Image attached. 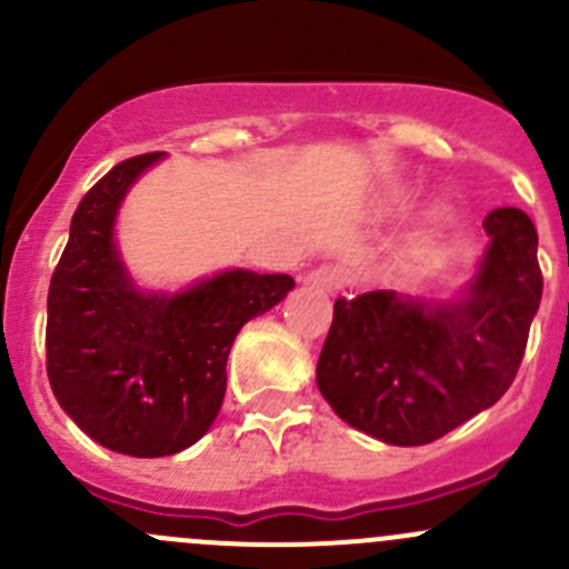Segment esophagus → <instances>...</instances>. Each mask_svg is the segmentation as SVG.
<instances>
[{
  "label": "esophagus",
  "mask_w": 569,
  "mask_h": 569,
  "mask_svg": "<svg viewBox=\"0 0 569 569\" xmlns=\"http://www.w3.org/2000/svg\"><path fill=\"white\" fill-rule=\"evenodd\" d=\"M306 280L311 286H317V289L338 291L349 283V272L343 267H338V263H321V267L308 272Z\"/></svg>",
  "instance_id": "1"
}]
</instances>
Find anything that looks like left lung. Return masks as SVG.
Instances as JSON below:
<instances>
[{
  "label": "left lung",
  "instance_id": "left-lung-1",
  "mask_svg": "<svg viewBox=\"0 0 569 569\" xmlns=\"http://www.w3.org/2000/svg\"><path fill=\"white\" fill-rule=\"evenodd\" d=\"M485 231L490 244L457 302L396 291L338 297L317 386L349 427L423 446L509 391L542 300L537 228L503 206L487 214Z\"/></svg>",
  "mask_w": 569,
  "mask_h": 569
}]
</instances>
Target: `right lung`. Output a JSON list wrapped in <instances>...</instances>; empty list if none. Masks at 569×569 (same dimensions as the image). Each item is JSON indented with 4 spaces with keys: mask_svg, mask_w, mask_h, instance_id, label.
Returning <instances> with one entry per match:
<instances>
[{
    "mask_svg": "<svg viewBox=\"0 0 569 569\" xmlns=\"http://www.w3.org/2000/svg\"><path fill=\"white\" fill-rule=\"evenodd\" d=\"M159 157L114 164L79 200L49 286L51 391L84 435L129 457L178 455L209 432L233 338L295 289L289 274L231 269L178 295H142L112 226L123 194Z\"/></svg>",
    "mask_w": 569,
    "mask_h": 569,
    "instance_id": "add662e5",
    "label": "right lung"
}]
</instances>
